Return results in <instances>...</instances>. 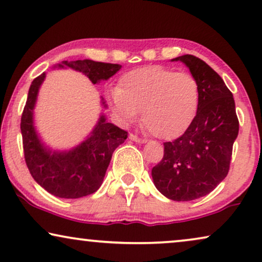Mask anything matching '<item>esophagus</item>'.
<instances>
[{"label": "esophagus", "instance_id": "34e87169", "mask_svg": "<svg viewBox=\"0 0 262 262\" xmlns=\"http://www.w3.org/2000/svg\"><path fill=\"white\" fill-rule=\"evenodd\" d=\"M130 139L134 142H137V143H145V142H147V139L138 137L137 135H134V134L130 135Z\"/></svg>", "mask_w": 262, "mask_h": 262}]
</instances>
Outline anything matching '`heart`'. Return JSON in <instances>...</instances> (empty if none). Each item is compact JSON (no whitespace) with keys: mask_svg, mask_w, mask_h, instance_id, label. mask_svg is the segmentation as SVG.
I'll return each instance as SVG.
<instances>
[{"mask_svg":"<svg viewBox=\"0 0 262 262\" xmlns=\"http://www.w3.org/2000/svg\"><path fill=\"white\" fill-rule=\"evenodd\" d=\"M200 100L201 89L192 74L162 66L141 67L123 74L111 96L121 118L132 121L142 112L145 130L162 139L176 138L188 130Z\"/></svg>","mask_w":262,"mask_h":262,"instance_id":"obj_1","label":"heart"}]
</instances>
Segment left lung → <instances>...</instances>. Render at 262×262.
Segmentation results:
<instances>
[{"label":"left lung","instance_id":"8db88e82","mask_svg":"<svg viewBox=\"0 0 262 262\" xmlns=\"http://www.w3.org/2000/svg\"><path fill=\"white\" fill-rule=\"evenodd\" d=\"M173 60L184 62L198 79L201 100L188 130L164 143V158L151 176L167 199L192 201L213 191L227 176L239 123L232 93L212 67L189 54Z\"/></svg>","mask_w":262,"mask_h":262}]
</instances>
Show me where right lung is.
<instances>
[{"mask_svg": "<svg viewBox=\"0 0 262 262\" xmlns=\"http://www.w3.org/2000/svg\"><path fill=\"white\" fill-rule=\"evenodd\" d=\"M62 64L83 72L94 84L107 80L121 67L117 63L93 60L63 61ZM62 64H59V67H63ZM44 77L46 74L42 73L33 79L21 115L20 128L26 166L33 179L54 196L79 199L91 195L101 186L113 151L118 145L124 143L127 132L107 123L102 115L90 137L77 148L63 152L47 149L36 134L32 118L37 94Z\"/></svg>", "mask_w": 262, "mask_h": 262, "instance_id": "add662e5", "label": "right lung"}]
</instances>
